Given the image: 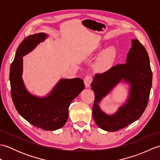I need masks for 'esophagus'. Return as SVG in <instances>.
Wrapping results in <instances>:
<instances>
[{
	"label": "esophagus",
	"mask_w": 160,
	"mask_h": 160,
	"mask_svg": "<svg viewBox=\"0 0 160 160\" xmlns=\"http://www.w3.org/2000/svg\"><path fill=\"white\" fill-rule=\"evenodd\" d=\"M91 82H92V77L91 76H87L85 78H84V85H85L87 88L90 87Z\"/></svg>",
	"instance_id": "34e87169"
}]
</instances>
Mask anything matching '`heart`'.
<instances>
[{"label":"heart","mask_w":160,"mask_h":160,"mask_svg":"<svg viewBox=\"0 0 160 160\" xmlns=\"http://www.w3.org/2000/svg\"><path fill=\"white\" fill-rule=\"evenodd\" d=\"M101 45H99L96 49H100ZM118 55V50L115 46H110L102 51L96 62V69L101 71H107L113 66Z\"/></svg>","instance_id":"b5f03b06"}]
</instances>
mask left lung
<instances>
[{
    "instance_id": "1",
    "label": "left lung",
    "mask_w": 160,
    "mask_h": 160,
    "mask_svg": "<svg viewBox=\"0 0 160 160\" xmlns=\"http://www.w3.org/2000/svg\"><path fill=\"white\" fill-rule=\"evenodd\" d=\"M152 78L147 50L138 39H132L125 64H117L106 72L96 74L91 84L95 95L93 118L98 127L113 132L138 120L147 106ZM122 82L129 85L127 100L114 114H107L100 108V102Z\"/></svg>"
}]
</instances>
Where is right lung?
I'll return each instance as SVG.
<instances>
[{
	"label": "right lung",
	"mask_w": 160,
	"mask_h": 160,
	"mask_svg": "<svg viewBox=\"0 0 160 160\" xmlns=\"http://www.w3.org/2000/svg\"><path fill=\"white\" fill-rule=\"evenodd\" d=\"M45 33L30 35L20 44L10 67L9 80L13 104L21 116L36 127L55 131L66 124L71 102L84 89L79 78H61L46 96L40 97L27 89L22 80L23 59L48 38Z\"/></svg>",
	"instance_id": "1"
}]
</instances>
